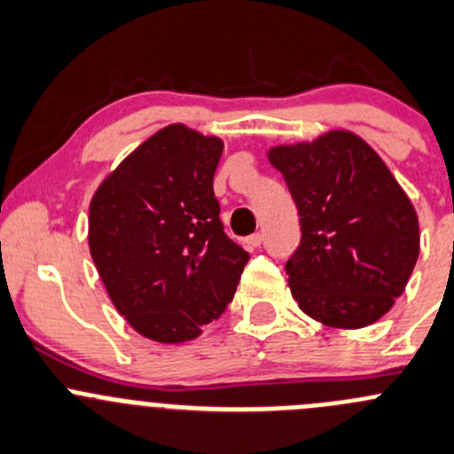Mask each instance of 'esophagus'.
Masks as SVG:
<instances>
[{
    "label": "esophagus",
    "instance_id": "1",
    "mask_svg": "<svg viewBox=\"0 0 454 454\" xmlns=\"http://www.w3.org/2000/svg\"><path fill=\"white\" fill-rule=\"evenodd\" d=\"M260 245H262V233H251V236L247 238V247H249V249H258Z\"/></svg>",
    "mask_w": 454,
    "mask_h": 454
}]
</instances>
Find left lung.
<instances>
[{"instance_id":"obj_1","label":"left lung","mask_w":454,"mask_h":454,"mask_svg":"<svg viewBox=\"0 0 454 454\" xmlns=\"http://www.w3.org/2000/svg\"><path fill=\"white\" fill-rule=\"evenodd\" d=\"M267 159L300 212L302 240L286 262L300 311L331 329L378 322L419 258V221L397 178L351 129L273 145Z\"/></svg>"}]
</instances>
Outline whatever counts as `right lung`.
Listing matches in <instances>:
<instances>
[{"label":"right lung","instance_id":"1","mask_svg":"<svg viewBox=\"0 0 454 454\" xmlns=\"http://www.w3.org/2000/svg\"><path fill=\"white\" fill-rule=\"evenodd\" d=\"M216 134L165 125L90 200L88 247L116 311L143 338L183 344L225 313L249 254L225 236Z\"/></svg>","mask_w":454,"mask_h":454}]
</instances>
